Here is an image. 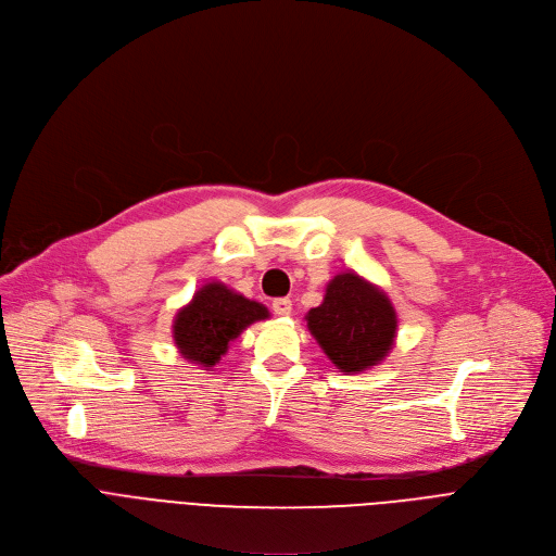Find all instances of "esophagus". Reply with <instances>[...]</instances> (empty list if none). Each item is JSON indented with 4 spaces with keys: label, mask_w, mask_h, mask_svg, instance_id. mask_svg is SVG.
Returning a JSON list of instances; mask_svg holds the SVG:
<instances>
[{
    "label": "esophagus",
    "mask_w": 556,
    "mask_h": 556,
    "mask_svg": "<svg viewBox=\"0 0 556 556\" xmlns=\"http://www.w3.org/2000/svg\"><path fill=\"white\" fill-rule=\"evenodd\" d=\"M271 309L278 316H289L291 314V301H289V298H276V301L271 303Z\"/></svg>",
    "instance_id": "34e87169"
}]
</instances>
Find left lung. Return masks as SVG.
I'll return each mask as SVG.
<instances>
[{"instance_id":"left-lung-1","label":"left lung","mask_w":556,"mask_h":556,"mask_svg":"<svg viewBox=\"0 0 556 556\" xmlns=\"http://www.w3.org/2000/svg\"><path fill=\"white\" fill-rule=\"evenodd\" d=\"M305 320L327 358L345 374L378 365L390 354L399 329L386 291L354 271L333 276L323 305L309 309Z\"/></svg>"}]
</instances>
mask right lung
Instances as JSON below:
<instances>
[{"instance_id":"1","label":"right lung","mask_w":556,"mask_h":556,"mask_svg":"<svg viewBox=\"0 0 556 556\" xmlns=\"http://www.w3.org/2000/svg\"><path fill=\"white\" fill-rule=\"evenodd\" d=\"M269 309L223 282H206L174 320V340L185 361L211 369L242 329L267 320Z\"/></svg>"}]
</instances>
